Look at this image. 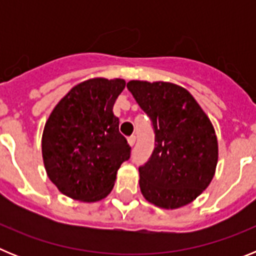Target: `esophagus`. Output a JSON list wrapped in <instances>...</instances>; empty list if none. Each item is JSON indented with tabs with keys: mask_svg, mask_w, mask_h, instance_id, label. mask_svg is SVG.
<instances>
[{
	"mask_svg": "<svg viewBox=\"0 0 256 256\" xmlns=\"http://www.w3.org/2000/svg\"><path fill=\"white\" fill-rule=\"evenodd\" d=\"M134 142H136V136H130V137H128V144H130V146H133V144H134Z\"/></svg>",
	"mask_w": 256,
	"mask_h": 256,
	"instance_id": "1",
	"label": "esophagus"
}]
</instances>
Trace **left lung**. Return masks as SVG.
I'll return each mask as SVG.
<instances>
[{
  "label": "left lung",
  "instance_id": "left-lung-1",
  "mask_svg": "<svg viewBox=\"0 0 256 256\" xmlns=\"http://www.w3.org/2000/svg\"><path fill=\"white\" fill-rule=\"evenodd\" d=\"M126 87L155 130L152 155L138 169L142 195L166 210L190 204L216 174L218 140L209 116L186 88L174 83L130 80Z\"/></svg>",
  "mask_w": 256,
  "mask_h": 256
}]
</instances>
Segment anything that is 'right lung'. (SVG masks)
Wrapping results in <instances>:
<instances>
[{"label":"right lung","mask_w":256,"mask_h":256,"mask_svg":"<svg viewBox=\"0 0 256 256\" xmlns=\"http://www.w3.org/2000/svg\"><path fill=\"white\" fill-rule=\"evenodd\" d=\"M126 87L120 78H92L74 86L58 102L44 124L42 158L58 191L84 202L112 192L118 169L130 148L112 112Z\"/></svg>","instance_id":"1"}]
</instances>
